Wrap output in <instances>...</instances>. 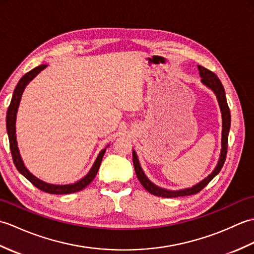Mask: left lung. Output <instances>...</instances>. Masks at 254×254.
<instances>
[{
	"label": "left lung",
	"mask_w": 254,
	"mask_h": 254,
	"mask_svg": "<svg viewBox=\"0 0 254 254\" xmlns=\"http://www.w3.org/2000/svg\"><path fill=\"white\" fill-rule=\"evenodd\" d=\"M198 72H199V76L202 77V83L204 85H206L207 87L212 89L215 95H216L217 99H218V104L220 107V110H222V116H223V136H222V153H220V157L218 160V164L216 166V168L214 169V171L210 174L207 178H205L203 181L197 183L196 186H194L192 188L185 189V190H179V191H169V190H165V189H161L157 186H155L153 182H150L147 177L144 175V172L139 166L137 156L135 152H133V165H134V169H135L136 176L138 178L141 185L145 188V190H147L149 193L154 194L156 196H161V197H178V196H187V195H193V194L198 193L201 190L206 187L210 180L216 176L220 169L223 168L224 163L226 160V156H227V148H228V133H229V128H230V111H229V107L227 104V100H226V95H225V89L224 86L220 82L219 78L217 77V75L214 72L209 71V69L205 68L204 66L197 65Z\"/></svg>",
	"instance_id": "obj_1"
}]
</instances>
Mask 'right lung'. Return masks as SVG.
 <instances>
[{"instance_id":"obj_1","label":"right lung","mask_w":254,"mask_h":254,"mask_svg":"<svg viewBox=\"0 0 254 254\" xmlns=\"http://www.w3.org/2000/svg\"><path fill=\"white\" fill-rule=\"evenodd\" d=\"M46 67H47V64H42V65L32 68L31 71L26 73L24 76L19 79L18 84L16 85L12 100H10V104L8 106L7 113H6V130H7L8 139H9V148H10V153H12L13 161H14V165L16 168H17V170L20 172V174L23 175L27 180H29L36 188H38L41 191L50 193V194H69V193H74V192L83 190V189H85L91 181L94 180V178L96 177L97 172H98V170H99V167L101 164L102 157H104V155H105L106 148L102 149L99 153L98 157H97L96 161L94 163L93 167H91V169L89 170L88 174L86 175L83 179H80L79 181L73 183V185H65V186L50 185V183H46L44 181H41L40 179H38V178H36L34 175H31L30 172L27 170V168L23 163V160H21V157L19 155V150L17 147V141H16V130H15L16 113H17L19 101H20L21 95H23V91L26 87V85L28 84L32 78L36 77L37 75Z\"/></svg>"}]
</instances>
